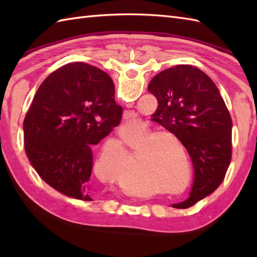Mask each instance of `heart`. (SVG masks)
I'll list each match as a JSON object with an SVG mask.
<instances>
[{"label":"heart","instance_id":"obj_1","mask_svg":"<svg viewBox=\"0 0 257 257\" xmlns=\"http://www.w3.org/2000/svg\"><path fill=\"white\" fill-rule=\"evenodd\" d=\"M160 136H165V137H170L174 140H177L176 136L171 133H167V132H161V133H157L154 136H152L150 141L155 140L157 137H160ZM160 145L158 146L157 141H155L154 144L150 145V151H151V156L147 158V159H144L145 163V170L146 174L148 176L150 179H155L157 181H159L161 184L165 185L167 188H177L180 184L183 182L184 179V166L182 160L180 158H174L171 155H167L163 154L161 155L159 153L158 149L160 148ZM106 162V156L101 155L99 160L97 161V166L98 168H101L103 163ZM185 169H187V173H188V181L183 185V189L187 188V185L189 184V179H190V161L188 158H185ZM171 193H178L179 190H170Z\"/></svg>","mask_w":257,"mask_h":257}]
</instances>
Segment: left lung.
Here are the masks:
<instances>
[{
	"mask_svg": "<svg viewBox=\"0 0 257 257\" xmlns=\"http://www.w3.org/2000/svg\"><path fill=\"white\" fill-rule=\"evenodd\" d=\"M148 90L158 99L155 120L188 150L194 169L189 198L172 204L184 209L215 191L232 157V120L215 84L190 65L162 70Z\"/></svg>",
	"mask_w": 257,
	"mask_h": 257,
	"instance_id": "1",
	"label": "left lung"
}]
</instances>
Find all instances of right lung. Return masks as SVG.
I'll return each mask as SVG.
<instances>
[{"instance_id":"obj_1","label":"right lung","mask_w":257,"mask_h":257,"mask_svg":"<svg viewBox=\"0 0 257 257\" xmlns=\"http://www.w3.org/2000/svg\"><path fill=\"white\" fill-rule=\"evenodd\" d=\"M122 107L112 79L85 63H70L43 81L24 119L25 151L44 181L70 198L94 201L92 147L117 127Z\"/></svg>"}]
</instances>
